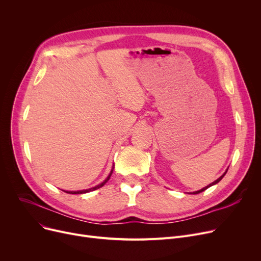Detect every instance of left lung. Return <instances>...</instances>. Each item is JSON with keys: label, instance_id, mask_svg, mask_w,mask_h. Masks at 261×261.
<instances>
[{"label": "left lung", "instance_id": "obj_1", "mask_svg": "<svg viewBox=\"0 0 261 261\" xmlns=\"http://www.w3.org/2000/svg\"><path fill=\"white\" fill-rule=\"evenodd\" d=\"M227 169H228V168H227ZM227 169L225 170V172H224V173H223V174H222L220 177H218V179H217L216 181H214V182H213V183H211L210 185L205 186V187H203L202 189H200V190H197V191H194V193H190V194H193V195H197V194H200V193H202V191H204V190H206L207 188H210L211 186H213V185H216L217 183H219V182H220V181L223 179V176H224V175H225V173L227 172Z\"/></svg>", "mask_w": 261, "mask_h": 261}]
</instances>
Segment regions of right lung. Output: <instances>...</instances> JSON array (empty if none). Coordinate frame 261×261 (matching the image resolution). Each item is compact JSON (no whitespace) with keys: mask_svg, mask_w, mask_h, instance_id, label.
Wrapping results in <instances>:
<instances>
[{"mask_svg":"<svg viewBox=\"0 0 261 261\" xmlns=\"http://www.w3.org/2000/svg\"><path fill=\"white\" fill-rule=\"evenodd\" d=\"M113 169H114V165H113V167H112V169H111V172L109 173V175L107 176V179L103 181V182H101L100 184H98V185H96V186H94V187H91V188H88V189H84V190H73V191H67V190H63L64 193H67V194H71V195H80V194H87V193H90V191H93V190H96V189H98V188H100V187H102L108 181H109V179H110V176H111V174H112V172H113Z\"/></svg>","mask_w":261,"mask_h":261,"instance_id":"obj_1","label":"right lung"}]
</instances>
